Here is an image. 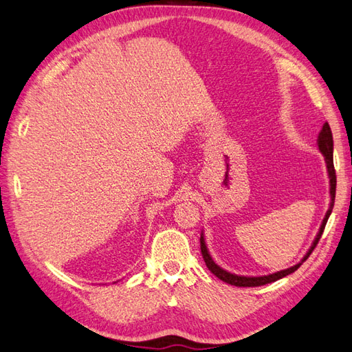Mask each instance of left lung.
Listing matches in <instances>:
<instances>
[{
	"label": "left lung",
	"mask_w": 352,
	"mask_h": 352,
	"mask_svg": "<svg viewBox=\"0 0 352 352\" xmlns=\"http://www.w3.org/2000/svg\"><path fill=\"white\" fill-rule=\"evenodd\" d=\"M318 146H320V151L325 156L327 170H329V177H330V196H331V202H330V208H329V211H327V214H325V217L322 220V225L320 228V232H318L316 239H315V241L312 244V248L309 249V252L306 253V256L301 259V263H298L297 265H294V267L287 268V270H282V272L268 274V276H259V277L236 276V274L225 272L223 268H220L214 263V261L211 259L210 253L207 250V246H206V240H204V234H202L201 235V253H202V258H204V261H206V265L208 267L210 272L213 273L216 277H219L220 280H223V282L230 283V285H234V287H261V285H267V283L276 282V280L282 279V277L294 273L309 258L310 253L314 252L318 241L321 240V235L324 232V228L327 225V220H329V217L331 214L333 206H334V196H336V170H334V165H333V135H331V129L329 126V122H325V124L322 126V130L320 132V136H318Z\"/></svg>",
	"instance_id": "1"
}]
</instances>
